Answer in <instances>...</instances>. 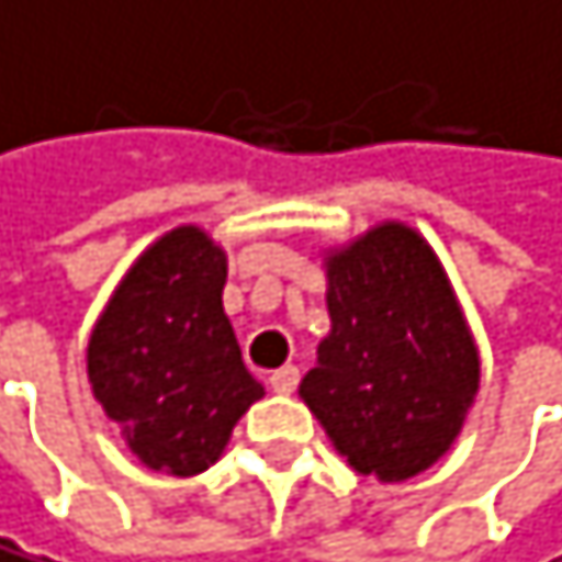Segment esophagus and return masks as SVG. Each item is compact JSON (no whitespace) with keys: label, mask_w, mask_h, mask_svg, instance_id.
Segmentation results:
<instances>
[{"label":"esophagus","mask_w":562,"mask_h":562,"mask_svg":"<svg viewBox=\"0 0 562 562\" xmlns=\"http://www.w3.org/2000/svg\"><path fill=\"white\" fill-rule=\"evenodd\" d=\"M300 383V369L296 366H283V369H276V373L269 376V386L276 390V394H293Z\"/></svg>","instance_id":"obj_1"}]
</instances>
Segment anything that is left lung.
I'll list each match as a JSON object with an SVG mask.
<instances>
[{"label": "left lung", "mask_w": 562, "mask_h": 562, "mask_svg": "<svg viewBox=\"0 0 562 562\" xmlns=\"http://www.w3.org/2000/svg\"><path fill=\"white\" fill-rule=\"evenodd\" d=\"M331 335L300 397L359 473L407 480L463 428L480 359L435 251L383 224L328 262Z\"/></svg>", "instance_id": "obj_1"}]
</instances>
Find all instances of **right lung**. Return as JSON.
<instances>
[{"label":"right lung","instance_id":"1","mask_svg":"<svg viewBox=\"0 0 562 562\" xmlns=\"http://www.w3.org/2000/svg\"><path fill=\"white\" fill-rule=\"evenodd\" d=\"M224 279V251L179 227L137 258L89 338L92 394L151 470L203 473L262 397L221 304Z\"/></svg>","mask_w":562,"mask_h":562}]
</instances>
